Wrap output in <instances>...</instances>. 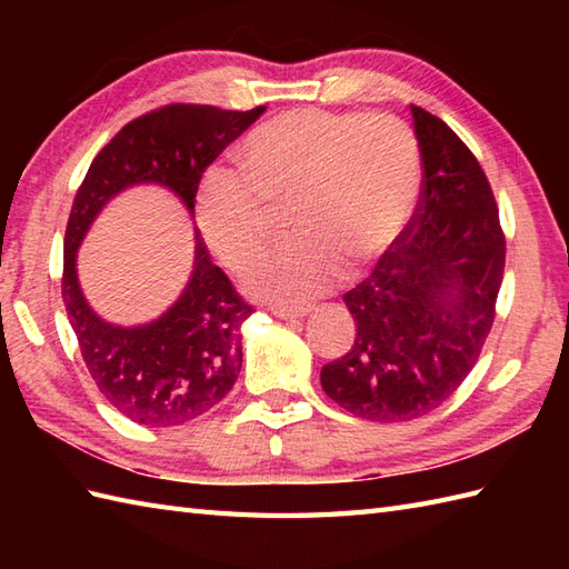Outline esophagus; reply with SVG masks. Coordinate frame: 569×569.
<instances>
[{
  "mask_svg": "<svg viewBox=\"0 0 569 569\" xmlns=\"http://www.w3.org/2000/svg\"><path fill=\"white\" fill-rule=\"evenodd\" d=\"M310 308H286V306H271V312L276 318L281 320H296V318H303L308 316Z\"/></svg>",
  "mask_w": 569,
  "mask_h": 569,
  "instance_id": "obj_1",
  "label": "esophagus"
}]
</instances>
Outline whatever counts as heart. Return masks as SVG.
<instances>
[{
	"mask_svg": "<svg viewBox=\"0 0 569 569\" xmlns=\"http://www.w3.org/2000/svg\"><path fill=\"white\" fill-rule=\"evenodd\" d=\"M241 179L210 171L198 190V222L227 271L249 273L291 212V247L253 288L286 306L328 291L337 276L379 261L401 237L420 190V143L386 112L288 110L259 124L239 149Z\"/></svg>",
	"mask_w": 569,
	"mask_h": 569,
	"instance_id": "obj_1",
	"label": "heart"
}]
</instances>
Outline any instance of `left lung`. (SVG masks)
<instances>
[{"mask_svg":"<svg viewBox=\"0 0 569 569\" xmlns=\"http://www.w3.org/2000/svg\"><path fill=\"white\" fill-rule=\"evenodd\" d=\"M418 208L371 276L345 293L355 342L325 365L332 401L373 422L440 408L475 369L497 318L506 237L485 168L440 117L410 104Z\"/></svg>","mask_w":569,"mask_h":569,"instance_id":"1","label":"left lung"}]
</instances>
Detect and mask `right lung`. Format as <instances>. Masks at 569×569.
Instances as JSON below:
<instances>
[{"mask_svg": "<svg viewBox=\"0 0 569 569\" xmlns=\"http://www.w3.org/2000/svg\"><path fill=\"white\" fill-rule=\"evenodd\" d=\"M263 110L234 112L190 102L156 107L104 143L72 200L60 278L68 318L104 401L139 426H180L222 401L239 377V328L253 306L210 261L196 232V269L178 303L143 328H114L84 303L76 251L102 204L127 186L147 180L168 186L190 212L196 210L202 173Z\"/></svg>", "mask_w": 569, "mask_h": 569, "instance_id": "right-lung-1", "label": "right lung"}]
</instances>
